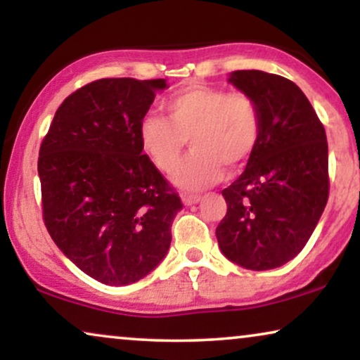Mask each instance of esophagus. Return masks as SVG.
<instances>
[{"mask_svg": "<svg viewBox=\"0 0 360 360\" xmlns=\"http://www.w3.org/2000/svg\"><path fill=\"white\" fill-rule=\"evenodd\" d=\"M181 199H183L184 205H193V204H198L200 200V195L199 194H188L184 193L183 195H181Z\"/></svg>", "mask_w": 360, "mask_h": 360, "instance_id": "esophagus-1", "label": "esophagus"}]
</instances>
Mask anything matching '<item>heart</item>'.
Segmentation results:
<instances>
[{
  "label": "heart",
  "mask_w": 360,
  "mask_h": 360,
  "mask_svg": "<svg viewBox=\"0 0 360 360\" xmlns=\"http://www.w3.org/2000/svg\"><path fill=\"white\" fill-rule=\"evenodd\" d=\"M162 108L166 117L146 115L140 120L138 140L165 174L176 171L189 140L193 153L174 176L179 188L198 191L215 184L225 167L245 165L260 140V110L245 92L194 84L172 94Z\"/></svg>",
  "instance_id": "obj_1"
}]
</instances>
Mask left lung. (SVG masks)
Masks as SVG:
<instances>
[{"label":"left lung","instance_id":"obj_1","mask_svg":"<svg viewBox=\"0 0 360 360\" xmlns=\"http://www.w3.org/2000/svg\"><path fill=\"white\" fill-rule=\"evenodd\" d=\"M230 82L252 95L262 135L245 171L222 191L227 214L220 250L247 270H271L303 250L329 198L328 140L301 89L281 75L236 70Z\"/></svg>","mask_w":360,"mask_h":360}]
</instances>
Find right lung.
Listing matches in <instances>:
<instances>
[{
  "instance_id": "1",
  "label": "right lung",
  "mask_w": 360,
  "mask_h": 360,
  "mask_svg": "<svg viewBox=\"0 0 360 360\" xmlns=\"http://www.w3.org/2000/svg\"><path fill=\"white\" fill-rule=\"evenodd\" d=\"M165 79L94 80L67 97L41 143L42 219L62 253L105 285L146 276L171 245L179 194L143 155L138 124Z\"/></svg>"
}]
</instances>
